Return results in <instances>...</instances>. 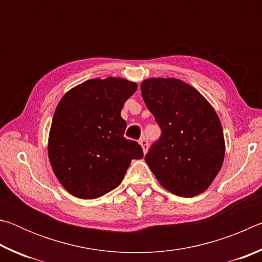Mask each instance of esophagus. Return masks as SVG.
<instances>
[{
    "instance_id": "34e87169",
    "label": "esophagus",
    "mask_w": 262,
    "mask_h": 262,
    "mask_svg": "<svg viewBox=\"0 0 262 262\" xmlns=\"http://www.w3.org/2000/svg\"><path fill=\"white\" fill-rule=\"evenodd\" d=\"M140 145L142 147V150H143V152L145 154L148 151V140L145 139V137H142V139H140L139 141Z\"/></svg>"
}]
</instances>
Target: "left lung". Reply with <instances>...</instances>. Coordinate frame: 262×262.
I'll return each mask as SVG.
<instances>
[{"instance_id":"left-lung-1","label":"left lung","mask_w":262,"mask_h":262,"mask_svg":"<svg viewBox=\"0 0 262 262\" xmlns=\"http://www.w3.org/2000/svg\"><path fill=\"white\" fill-rule=\"evenodd\" d=\"M141 94L162 129L145 155L158 183L172 194L193 198L219 173L225 155L220 118L196 89L178 78H147Z\"/></svg>"}]
</instances>
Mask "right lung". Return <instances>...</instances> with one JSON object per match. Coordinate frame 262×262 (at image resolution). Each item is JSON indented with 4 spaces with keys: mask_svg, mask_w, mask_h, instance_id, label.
Segmentation results:
<instances>
[{
    "mask_svg": "<svg viewBox=\"0 0 262 262\" xmlns=\"http://www.w3.org/2000/svg\"><path fill=\"white\" fill-rule=\"evenodd\" d=\"M137 84L121 77L78 84L57 104L48 136V158L57 180L79 199H97L121 184L132 159L143 151L123 137L121 118Z\"/></svg>",
    "mask_w": 262,
    "mask_h": 262,
    "instance_id": "1",
    "label": "right lung"
}]
</instances>
